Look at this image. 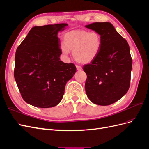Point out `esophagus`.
Wrapping results in <instances>:
<instances>
[{"label": "esophagus", "instance_id": "obj_1", "mask_svg": "<svg viewBox=\"0 0 149 149\" xmlns=\"http://www.w3.org/2000/svg\"><path fill=\"white\" fill-rule=\"evenodd\" d=\"M76 67H77V70L78 71H80V70H82V68H81V66H77Z\"/></svg>", "mask_w": 149, "mask_h": 149}]
</instances>
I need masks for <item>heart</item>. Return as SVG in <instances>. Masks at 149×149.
Segmentation results:
<instances>
[{
  "label": "heart",
  "mask_w": 149,
  "mask_h": 149,
  "mask_svg": "<svg viewBox=\"0 0 149 149\" xmlns=\"http://www.w3.org/2000/svg\"><path fill=\"white\" fill-rule=\"evenodd\" d=\"M60 50L64 57H68L72 50V55L77 62L91 63L99 55L102 47L101 35L96 31L73 30L65 33Z\"/></svg>",
  "instance_id": "1"
}]
</instances>
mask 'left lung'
Segmentation results:
<instances>
[{
  "instance_id": "1",
  "label": "left lung",
  "mask_w": 149,
  "mask_h": 149,
  "mask_svg": "<svg viewBox=\"0 0 149 149\" xmlns=\"http://www.w3.org/2000/svg\"><path fill=\"white\" fill-rule=\"evenodd\" d=\"M85 27L99 33L102 40L99 55L83 67L87 75L86 95L93 104L108 106L129 89L132 69L130 47L111 23H93Z\"/></svg>"
}]
</instances>
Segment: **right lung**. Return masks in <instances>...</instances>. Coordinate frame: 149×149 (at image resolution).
Segmentation results:
<instances>
[{"mask_svg":"<svg viewBox=\"0 0 149 149\" xmlns=\"http://www.w3.org/2000/svg\"><path fill=\"white\" fill-rule=\"evenodd\" d=\"M66 23L34 26L17 47L14 78L23 100L33 106L49 108L62 100L65 85L77 71L72 63L60 61L59 31Z\"/></svg>","mask_w":149,"mask_h":149,"instance_id":"obj_1","label":"right lung"}]
</instances>
